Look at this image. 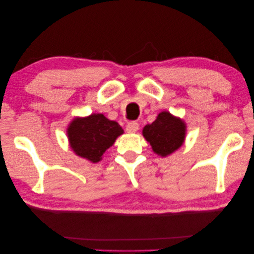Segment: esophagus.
Here are the masks:
<instances>
[{"label": "esophagus", "instance_id": "esophagus-1", "mask_svg": "<svg viewBox=\"0 0 254 254\" xmlns=\"http://www.w3.org/2000/svg\"><path fill=\"white\" fill-rule=\"evenodd\" d=\"M138 128H139V125H138V123L134 122V123H129V124H127V126H126V130H127L128 132H136L137 130H138Z\"/></svg>", "mask_w": 254, "mask_h": 254}]
</instances>
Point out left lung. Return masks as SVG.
I'll return each instance as SVG.
<instances>
[{
    "instance_id": "8db88e82",
    "label": "left lung",
    "mask_w": 254,
    "mask_h": 254,
    "mask_svg": "<svg viewBox=\"0 0 254 254\" xmlns=\"http://www.w3.org/2000/svg\"><path fill=\"white\" fill-rule=\"evenodd\" d=\"M186 130L184 120L168 111H162L154 122L143 128V136L151 144L153 152L164 157L182 146Z\"/></svg>"
}]
</instances>
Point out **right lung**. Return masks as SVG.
Listing matches in <instances>:
<instances>
[{
	"mask_svg": "<svg viewBox=\"0 0 254 254\" xmlns=\"http://www.w3.org/2000/svg\"><path fill=\"white\" fill-rule=\"evenodd\" d=\"M124 134L120 125L102 114L74 118L67 127L69 146L76 155L92 163L101 161L103 153L112 146L117 137Z\"/></svg>",
	"mask_w": 254,
	"mask_h": 254,
	"instance_id": "obj_1",
	"label": "right lung"
}]
</instances>
